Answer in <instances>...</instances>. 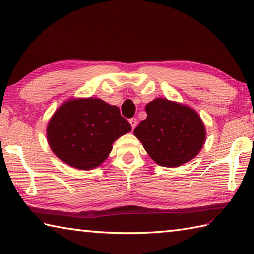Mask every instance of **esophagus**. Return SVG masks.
Instances as JSON below:
<instances>
[{
	"mask_svg": "<svg viewBox=\"0 0 254 254\" xmlns=\"http://www.w3.org/2000/svg\"><path fill=\"white\" fill-rule=\"evenodd\" d=\"M130 123H131L132 130H134L135 127H136V124H137V120L135 118H132V119H130Z\"/></svg>",
	"mask_w": 254,
	"mask_h": 254,
	"instance_id": "1",
	"label": "esophagus"
}]
</instances>
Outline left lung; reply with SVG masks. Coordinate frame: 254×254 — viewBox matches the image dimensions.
I'll return each instance as SVG.
<instances>
[{
    "label": "left lung",
    "instance_id": "8db88e82",
    "mask_svg": "<svg viewBox=\"0 0 254 254\" xmlns=\"http://www.w3.org/2000/svg\"><path fill=\"white\" fill-rule=\"evenodd\" d=\"M145 111L147 119L133 133L158 165L178 167L199 153L206 131L195 110L167 98H156L145 106Z\"/></svg>",
    "mask_w": 254,
    "mask_h": 254
}]
</instances>
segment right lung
I'll return each instance as SVG.
<instances>
[{
  "mask_svg": "<svg viewBox=\"0 0 254 254\" xmlns=\"http://www.w3.org/2000/svg\"><path fill=\"white\" fill-rule=\"evenodd\" d=\"M131 131L118 106L100 98H77L64 103L47 127V139L60 160L89 170L109 157L112 144Z\"/></svg>",
  "mask_w": 254,
  "mask_h": 254,
  "instance_id": "1",
  "label": "right lung"
}]
</instances>
